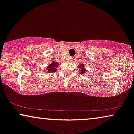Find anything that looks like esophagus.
<instances>
[{
  "label": "esophagus",
  "mask_w": 134,
  "mask_h": 134,
  "mask_svg": "<svg viewBox=\"0 0 134 134\" xmlns=\"http://www.w3.org/2000/svg\"><path fill=\"white\" fill-rule=\"evenodd\" d=\"M68 60H69V61H72L73 58H71V57H69Z\"/></svg>",
  "instance_id": "esophagus-1"
}]
</instances>
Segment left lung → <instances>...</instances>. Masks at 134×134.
Instances as JSON below:
<instances>
[{
    "instance_id": "1",
    "label": "left lung",
    "mask_w": 134,
    "mask_h": 134,
    "mask_svg": "<svg viewBox=\"0 0 134 134\" xmlns=\"http://www.w3.org/2000/svg\"><path fill=\"white\" fill-rule=\"evenodd\" d=\"M78 68H80V74H83L84 73H85L86 71H87V70H86L85 68V66H84L83 64H81L80 65H79Z\"/></svg>"
}]
</instances>
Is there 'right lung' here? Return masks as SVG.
<instances>
[{"mask_svg":"<svg viewBox=\"0 0 134 134\" xmlns=\"http://www.w3.org/2000/svg\"><path fill=\"white\" fill-rule=\"evenodd\" d=\"M58 66V63H57L56 62L53 61L52 63L49 64L46 68V71L48 72H55L57 71V68Z\"/></svg>","mask_w":134,"mask_h":134,"instance_id":"right-lung-1","label":"right lung"}]
</instances>
